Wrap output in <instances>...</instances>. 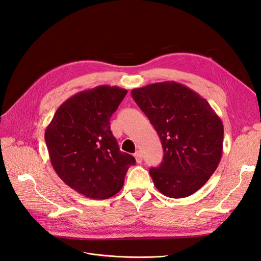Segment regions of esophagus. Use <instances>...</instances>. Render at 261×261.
<instances>
[{
    "instance_id": "esophagus-1",
    "label": "esophagus",
    "mask_w": 261,
    "mask_h": 261,
    "mask_svg": "<svg viewBox=\"0 0 261 261\" xmlns=\"http://www.w3.org/2000/svg\"><path fill=\"white\" fill-rule=\"evenodd\" d=\"M134 157H136V161L138 164H141L142 163V154L140 150H137L136 153H134Z\"/></svg>"
}]
</instances>
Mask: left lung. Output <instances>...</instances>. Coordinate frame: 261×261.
Returning <instances> with one entry per match:
<instances>
[{
  "instance_id": "left-lung-1",
  "label": "left lung",
  "mask_w": 261,
  "mask_h": 261,
  "mask_svg": "<svg viewBox=\"0 0 261 261\" xmlns=\"http://www.w3.org/2000/svg\"><path fill=\"white\" fill-rule=\"evenodd\" d=\"M131 94L153 124L164 148L161 166L149 169L156 189L171 198L194 194L221 161L220 117L203 96L174 81L133 89Z\"/></svg>"
}]
</instances>
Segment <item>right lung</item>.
<instances>
[{
    "label": "right lung",
    "instance_id": "add662e5",
    "mask_svg": "<svg viewBox=\"0 0 261 261\" xmlns=\"http://www.w3.org/2000/svg\"><path fill=\"white\" fill-rule=\"evenodd\" d=\"M127 92L111 86L81 91L58 107L46 127L44 138L54 170L88 198L114 196L136 164L133 156L119 149L109 122Z\"/></svg>",
    "mask_w": 261,
    "mask_h": 261
}]
</instances>
